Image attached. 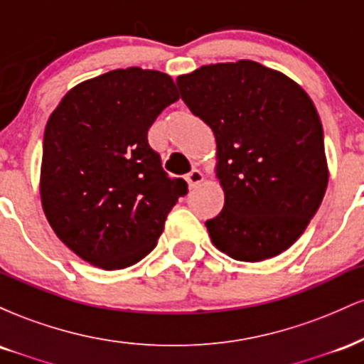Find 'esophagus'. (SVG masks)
<instances>
[{"label": "esophagus", "instance_id": "obj_1", "mask_svg": "<svg viewBox=\"0 0 364 364\" xmlns=\"http://www.w3.org/2000/svg\"><path fill=\"white\" fill-rule=\"evenodd\" d=\"M186 183H188V186L190 188H195V186H198L200 183L203 181V174H202V171H198V169H191L190 173L186 174Z\"/></svg>", "mask_w": 364, "mask_h": 364}]
</instances>
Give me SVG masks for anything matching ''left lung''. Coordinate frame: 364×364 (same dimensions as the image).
I'll return each mask as SVG.
<instances>
[{
    "label": "left lung",
    "mask_w": 364,
    "mask_h": 364,
    "mask_svg": "<svg viewBox=\"0 0 364 364\" xmlns=\"http://www.w3.org/2000/svg\"><path fill=\"white\" fill-rule=\"evenodd\" d=\"M176 83L215 135L225 200L205 223L212 243L241 262L282 253L310 224L328 183L323 128L310 95L250 60L200 66Z\"/></svg>",
    "instance_id": "obj_1"
}]
</instances>
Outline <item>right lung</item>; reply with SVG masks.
Wrapping results in <instances>:
<instances>
[{
	"instance_id": "obj_1",
	"label": "right lung",
	"mask_w": 364,
	"mask_h": 364,
	"mask_svg": "<svg viewBox=\"0 0 364 364\" xmlns=\"http://www.w3.org/2000/svg\"><path fill=\"white\" fill-rule=\"evenodd\" d=\"M178 99L169 75L132 66L78 83L49 116L44 214L63 243L99 269H127L147 257L188 193L147 140L157 116Z\"/></svg>"
}]
</instances>
